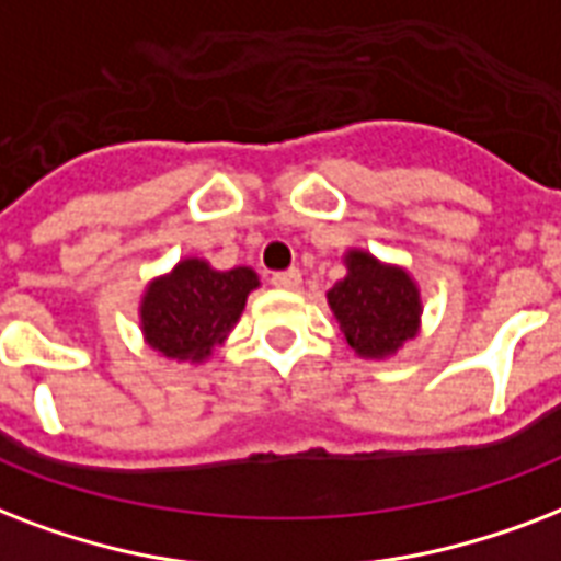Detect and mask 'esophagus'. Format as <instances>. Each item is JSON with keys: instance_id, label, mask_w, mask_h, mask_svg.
<instances>
[{"instance_id": "esophagus-1", "label": "esophagus", "mask_w": 561, "mask_h": 561, "mask_svg": "<svg viewBox=\"0 0 561 561\" xmlns=\"http://www.w3.org/2000/svg\"><path fill=\"white\" fill-rule=\"evenodd\" d=\"M268 284L277 286V289H295V286L301 284V272H298V268H286V272H275V275L268 277Z\"/></svg>"}]
</instances>
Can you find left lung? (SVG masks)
<instances>
[{
	"instance_id": "obj_1",
	"label": "left lung",
	"mask_w": 561,
	"mask_h": 561,
	"mask_svg": "<svg viewBox=\"0 0 561 561\" xmlns=\"http://www.w3.org/2000/svg\"><path fill=\"white\" fill-rule=\"evenodd\" d=\"M348 275L328 289V307L340 321L342 340L363 359H389L421 330V289L398 263L371 251H345Z\"/></svg>"
}]
</instances>
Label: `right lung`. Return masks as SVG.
Instances as JSON below:
<instances>
[{"label": "right lung", "instance_id": "add662e5", "mask_svg": "<svg viewBox=\"0 0 561 561\" xmlns=\"http://www.w3.org/2000/svg\"><path fill=\"white\" fill-rule=\"evenodd\" d=\"M257 286L260 277L251 266L219 272L202 257L178 260L167 275L149 280L142 293V342L160 357L202 366L225 345L245 310L249 293Z\"/></svg>", "mask_w": 561, "mask_h": 561}]
</instances>
